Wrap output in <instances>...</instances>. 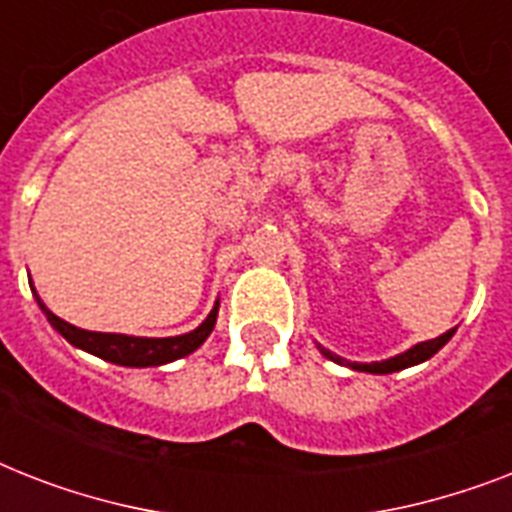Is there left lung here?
Segmentation results:
<instances>
[{
  "label": "left lung",
  "instance_id": "obj_1",
  "mask_svg": "<svg viewBox=\"0 0 512 512\" xmlns=\"http://www.w3.org/2000/svg\"><path fill=\"white\" fill-rule=\"evenodd\" d=\"M452 335H454V329H449V332H444V335L436 337V340L420 342V345H414V348H409L406 353H401V356L388 358V361H374V364H350V361H345V358L335 356V353H329V350H324V348H321V353H324L327 358H332V361H337V364H345V366H350V369H358V372L390 374V372H398V369H406V366L420 364V361H428L433 353H438V350L444 348L446 342L452 340Z\"/></svg>",
  "mask_w": 512,
  "mask_h": 512
}]
</instances>
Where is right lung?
<instances>
[{
	"instance_id": "obj_1",
	"label": "right lung",
	"mask_w": 512,
	"mask_h": 512,
	"mask_svg": "<svg viewBox=\"0 0 512 512\" xmlns=\"http://www.w3.org/2000/svg\"><path fill=\"white\" fill-rule=\"evenodd\" d=\"M36 303L44 311L47 321L52 327L58 329L60 335L66 337L71 345L87 350V353H95V356L106 358L111 364L122 366H159L167 364V361H175V358H183L188 353L199 348L201 342L207 340L209 332L215 329L217 319V305L212 308L207 319L201 321V327H196L188 335L180 337H130V335H106V332H87V329H79L68 321L58 319L55 313L47 308V305L39 300L36 295Z\"/></svg>"
}]
</instances>
